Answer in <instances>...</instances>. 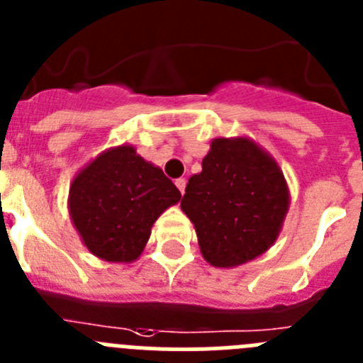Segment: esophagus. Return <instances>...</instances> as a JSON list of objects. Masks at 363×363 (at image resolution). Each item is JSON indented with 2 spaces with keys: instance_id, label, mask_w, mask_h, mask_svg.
<instances>
[{
  "instance_id": "1",
  "label": "esophagus",
  "mask_w": 363,
  "mask_h": 363,
  "mask_svg": "<svg viewBox=\"0 0 363 363\" xmlns=\"http://www.w3.org/2000/svg\"><path fill=\"white\" fill-rule=\"evenodd\" d=\"M175 186H177V188H179V191L184 193V188H186V179H177V181H175Z\"/></svg>"
}]
</instances>
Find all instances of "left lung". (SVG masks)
<instances>
[{
  "label": "left lung",
  "mask_w": 363,
  "mask_h": 363,
  "mask_svg": "<svg viewBox=\"0 0 363 363\" xmlns=\"http://www.w3.org/2000/svg\"><path fill=\"white\" fill-rule=\"evenodd\" d=\"M290 208L276 159L250 138H216L189 177L181 209L191 220L206 262L233 269L274 245Z\"/></svg>",
  "instance_id": "left-lung-1"
}]
</instances>
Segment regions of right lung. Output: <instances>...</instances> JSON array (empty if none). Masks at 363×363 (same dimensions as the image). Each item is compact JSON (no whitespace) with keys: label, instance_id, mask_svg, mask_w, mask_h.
<instances>
[{"label":"right lung","instance_id":"right-lung-1","mask_svg":"<svg viewBox=\"0 0 363 363\" xmlns=\"http://www.w3.org/2000/svg\"><path fill=\"white\" fill-rule=\"evenodd\" d=\"M181 191L159 166L132 145L101 152L73 177L67 195L71 222L84 245L109 263H132L150 238L162 211Z\"/></svg>","mask_w":363,"mask_h":363}]
</instances>
